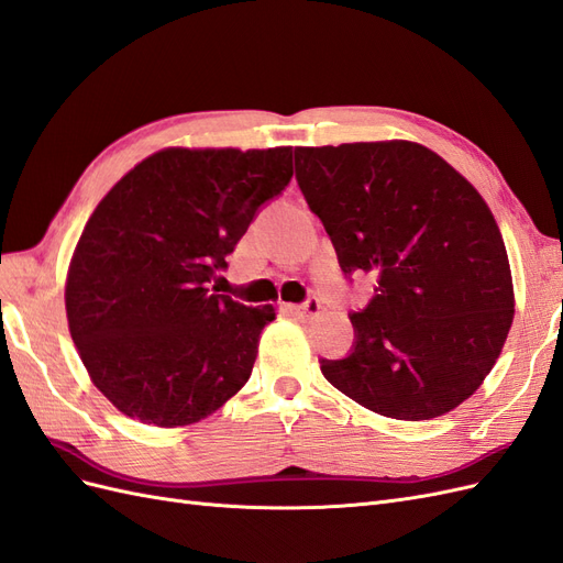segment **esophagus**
Returning <instances> with one entry per match:
<instances>
[{"label": "esophagus", "instance_id": "34e87169", "mask_svg": "<svg viewBox=\"0 0 563 563\" xmlns=\"http://www.w3.org/2000/svg\"><path fill=\"white\" fill-rule=\"evenodd\" d=\"M291 312H294V314H298V317H305V319L317 317V314L321 312V300H319L317 296H310V298L305 300V302H300V305H294Z\"/></svg>", "mask_w": 563, "mask_h": 563}]
</instances>
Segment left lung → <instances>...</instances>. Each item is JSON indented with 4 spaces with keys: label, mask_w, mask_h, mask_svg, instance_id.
Segmentation results:
<instances>
[{
    "label": "left lung",
    "mask_w": 563,
    "mask_h": 563,
    "mask_svg": "<svg viewBox=\"0 0 563 563\" xmlns=\"http://www.w3.org/2000/svg\"><path fill=\"white\" fill-rule=\"evenodd\" d=\"M296 180L338 265L376 279L354 343L321 373L356 404L430 420L488 376L512 327L503 234L482 195L408 141L296 147Z\"/></svg>",
    "instance_id": "8db88e82"
}]
</instances>
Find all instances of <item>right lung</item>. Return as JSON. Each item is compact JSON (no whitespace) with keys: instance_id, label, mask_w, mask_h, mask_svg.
I'll use <instances>...</instances> for the list:
<instances>
[{"instance_id":"add662e5","label":"right lung","mask_w":563,"mask_h":563,"mask_svg":"<svg viewBox=\"0 0 563 563\" xmlns=\"http://www.w3.org/2000/svg\"><path fill=\"white\" fill-rule=\"evenodd\" d=\"M291 176V147H172L98 203L67 272L65 310L93 385L124 416L178 428L246 385L275 308H249L211 282Z\"/></svg>"}]
</instances>
